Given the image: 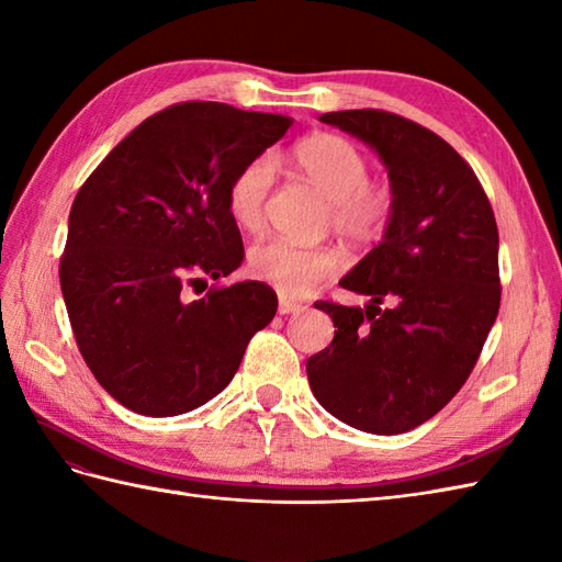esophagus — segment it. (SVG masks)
Masks as SVG:
<instances>
[{"label":"esophagus","instance_id":"34e87169","mask_svg":"<svg viewBox=\"0 0 562 562\" xmlns=\"http://www.w3.org/2000/svg\"><path fill=\"white\" fill-rule=\"evenodd\" d=\"M278 312H280V314H300V312H304V304L292 302V300H288V296H280Z\"/></svg>","mask_w":562,"mask_h":562}]
</instances>
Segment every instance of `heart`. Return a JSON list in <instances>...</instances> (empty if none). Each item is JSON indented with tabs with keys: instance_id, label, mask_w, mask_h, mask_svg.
Wrapping results in <instances>:
<instances>
[{
	"instance_id": "b5f03b06",
	"label": "heart",
	"mask_w": 562,
	"mask_h": 562,
	"mask_svg": "<svg viewBox=\"0 0 562 562\" xmlns=\"http://www.w3.org/2000/svg\"><path fill=\"white\" fill-rule=\"evenodd\" d=\"M294 169L328 202L330 226L357 244L384 234L393 198L386 186L369 183V161L350 139L318 133L302 139L292 151ZM274 166L268 157L248 161L226 188V210L246 232H258L272 188ZM250 272L274 284L282 294H304L342 268L333 248H304L284 238H270L250 248Z\"/></svg>"
}]
</instances>
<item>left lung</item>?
Returning a JSON list of instances; mask_svg holds the SVG:
<instances>
[{"label":"left lung","mask_w":562,"mask_h":562,"mask_svg":"<svg viewBox=\"0 0 562 562\" xmlns=\"http://www.w3.org/2000/svg\"><path fill=\"white\" fill-rule=\"evenodd\" d=\"M376 151L393 210L340 280L364 306L318 302L336 326L308 357L316 401L372 435L423 425L469 379L499 308L497 224L473 169L427 127L384 111L318 115Z\"/></svg>","instance_id":"8db88e82"}]
</instances>
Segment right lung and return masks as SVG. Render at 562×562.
Wrapping results in <instances>:
<instances>
[{
    "label": "right lung",
    "instance_id": "obj_1",
    "mask_svg": "<svg viewBox=\"0 0 562 562\" xmlns=\"http://www.w3.org/2000/svg\"><path fill=\"white\" fill-rule=\"evenodd\" d=\"M292 123L178 103L139 123L79 188L59 284L81 357L125 408L151 417L200 408L278 312V296L256 280L200 300L186 288L241 266L226 188Z\"/></svg>",
    "mask_w": 562,
    "mask_h": 562
}]
</instances>
